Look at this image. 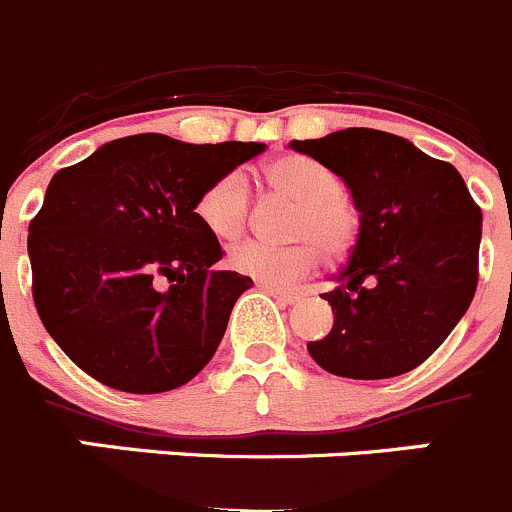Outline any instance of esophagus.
<instances>
[{
  "instance_id": "esophagus-1",
  "label": "esophagus",
  "mask_w": 512,
  "mask_h": 512,
  "mask_svg": "<svg viewBox=\"0 0 512 512\" xmlns=\"http://www.w3.org/2000/svg\"><path fill=\"white\" fill-rule=\"evenodd\" d=\"M261 289H264L266 294H271V297H274L276 302H279V304H294V302H299V297H297V294L279 292V289H271V287H266V284H261Z\"/></svg>"
}]
</instances>
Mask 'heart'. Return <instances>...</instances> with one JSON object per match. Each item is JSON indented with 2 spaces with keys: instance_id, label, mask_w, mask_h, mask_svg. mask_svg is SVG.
I'll list each match as a JSON object with an SVG mask.
<instances>
[{
  "instance_id": "1",
  "label": "heart",
  "mask_w": 512,
  "mask_h": 512,
  "mask_svg": "<svg viewBox=\"0 0 512 512\" xmlns=\"http://www.w3.org/2000/svg\"><path fill=\"white\" fill-rule=\"evenodd\" d=\"M264 182L281 198L294 200L289 236L299 241L271 246L264 241L241 243L228 264L243 276L271 289H292L320 266V248L327 259H342L358 233V215L342 195V182L330 167L304 154H287L264 164ZM195 215L218 241H236L251 218V190L243 172L231 170L203 187Z\"/></svg>"
}]
</instances>
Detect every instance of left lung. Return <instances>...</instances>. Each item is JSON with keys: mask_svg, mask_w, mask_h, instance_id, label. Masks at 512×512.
I'll return each instance as SVG.
<instances>
[{"mask_svg": "<svg viewBox=\"0 0 512 512\" xmlns=\"http://www.w3.org/2000/svg\"><path fill=\"white\" fill-rule=\"evenodd\" d=\"M345 180L360 233L337 289L335 325L309 342L327 373L381 381L419 368L447 340L477 289L482 210L462 175L396 134L345 129L294 139Z\"/></svg>", "mask_w": 512, "mask_h": 512, "instance_id": "8db88e82", "label": "left lung"}]
</instances>
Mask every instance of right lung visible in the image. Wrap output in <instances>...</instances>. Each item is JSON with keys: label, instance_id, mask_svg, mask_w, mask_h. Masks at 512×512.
Listing matches in <instances>:
<instances>
[{"label": "right lung", "instance_id": "add662e5", "mask_svg": "<svg viewBox=\"0 0 512 512\" xmlns=\"http://www.w3.org/2000/svg\"><path fill=\"white\" fill-rule=\"evenodd\" d=\"M264 149L134 134L55 172L27 236L32 299L78 368L116 391L164 393L208 365L253 281L210 269L223 248L195 200Z\"/></svg>", "mask_w": 512, "mask_h": 512}]
</instances>
